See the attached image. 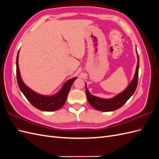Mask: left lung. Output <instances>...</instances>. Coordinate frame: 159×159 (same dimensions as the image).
Masks as SVG:
<instances>
[{
	"mask_svg": "<svg viewBox=\"0 0 159 159\" xmlns=\"http://www.w3.org/2000/svg\"><path fill=\"white\" fill-rule=\"evenodd\" d=\"M137 51V48H136ZM137 54V65L136 68L135 74H134V78L131 81V83L123 90L121 93H119L113 98L104 99L96 97L95 95H91L89 90L87 88V85L85 84V93L87 97L88 102L89 104L96 110L100 111H113L117 110L119 108L122 107L123 105L127 102V101L131 97L133 94L136 90L138 84V75H139V58Z\"/></svg>",
	"mask_w": 159,
	"mask_h": 159,
	"instance_id": "obj_1",
	"label": "left lung"
}]
</instances>
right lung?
Returning a JSON list of instances; mask_svg holds the SVG:
<instances>
[{
  "mask_svg": "<svg viewBox=\"0 0 159 159\" xmlns=\"http://www.w3.org/2000/svg\"><path fill=\"white\" fill-rule=\"evenodd\" d=\"M18 55L16 57V78L18 87L29 102L38 109L44 111H54L60 109L64 105L68 98L71 86L77 78L68 80L62 85L57 93L53 95H44L38 93L26 86L21 78L18 68Z\"/></svg>",
  "mask_w": 159,
  "mask_h": 159,
  "instance_id": "1",
  "label": "right lung"
}]
</instances>
